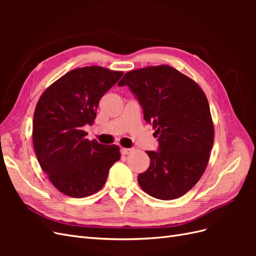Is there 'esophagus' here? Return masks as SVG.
<instances>
[{
	"mask_svg": "<svg viewBox=\"0 0 256 256\" xmlns=\"http://www.w3.org/2000/svg\"><path fill=\"white\" fill-rule=\"evenodd\" d=\"M134 150V148H122V150H120V152H122V154H129L132 152Z\"/></svg>",
	"mask_w": 256,
	"mask_h": 256,
	"instance_id": "esophagus-1",
	"label": "esophagus"
}]
</instances>
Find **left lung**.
<instances>
[{"instance_id":"obj_1","label":"left lung","mask_w":256,"mask_h":256,"mask_svg":"<svg viewBox=\"0 0 256 256\" xmlns=\"http://www.w3.org/2000/svg\"><path fill=\"white\" fill-rule=\"evenodd\" d=\"M118 85H127L158 138V150H146L150 164L138 174V184L159 200L182 196L202 177L214 144V125L204 92L168 65L129 72Z\"/></svg>"}]
</instances>
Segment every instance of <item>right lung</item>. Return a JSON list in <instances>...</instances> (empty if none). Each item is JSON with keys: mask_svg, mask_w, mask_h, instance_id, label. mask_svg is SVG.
<instances>
[{"mask_svg": "<svg viewBox=\"0 0 256 256\" xmlns=\"http://www.w3.org/2000/svg\"><path fill=\"white\" fill-rule=\"evenodd\" d=\"M122 74L97 66L76 68L38 100L33 118L36 157L54 187L68 196L99 191L120 158L118 145L88 141L83 127L94 122L99 100Z\"/></svg>", "mask_w": 256, "mask_h": 256, "instance_id": "right-lung-1", "label": "right lung"}]
</instances>
